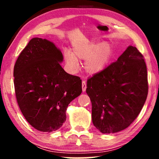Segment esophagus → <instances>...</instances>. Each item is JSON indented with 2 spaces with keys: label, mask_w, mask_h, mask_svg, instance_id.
<instances>
[{
  "label": "esophagus",
  "mask_w": 159,
  "mask_h": 159,
  "mask_svg": "<svg viewBox=\"0 0 159 159\" xmlns=\"http://www.w3.org/2000/svg\"><path fill=\"white\" fill-rule=\"evenodd\" d=\"M86 88H87V86H86V82L85 80H83L82 81V90L83 92H85V90H86Z\"/></svg>",
  "instance_id": "1"
}]
</instances>
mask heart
Here are the masks:
<instances>
[{"mask_svg":"<svg viewBox=\"0 0 159 159\" xmlns=\"http://www.w3.org/2000/svg\"><path fill=\"white\" fill-rule=\"evenodd\" d=\"M111 57V48L107 42L98 43L94 41L85 40L74 42L71 52L64 53V60L71 71H76L79 67V60L85 61V71L90 74L100 73L105 68Z\"/></svg>","mask_w":159,"mask_h":159,"instance_id":"obj_1","label":"heart"}]
</instances>
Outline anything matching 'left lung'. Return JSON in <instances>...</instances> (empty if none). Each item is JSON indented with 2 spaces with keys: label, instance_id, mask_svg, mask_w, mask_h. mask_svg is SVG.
Masks as SVG:
<instances>
[{
  "label": "left lung",
  "instance_id": "8db88e82",
  "mask_svg": "<svg viewBox=\"0 0 159 159\" xmlns=\"http://www.w3.org/2000/svg\"><path fill=\"white\" fill-rule=\"evenodd\" d=\"M86 93L92 103V120L104 134L128 128L147 99L148 80L144 57L130 45L116 62L88 80Z\"/></svg>",
  "mask_w": 159,
  "mask_h": 159
}]
</instances>
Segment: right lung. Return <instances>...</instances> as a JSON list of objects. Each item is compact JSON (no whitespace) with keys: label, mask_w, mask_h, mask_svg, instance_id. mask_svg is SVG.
<instances>
[{"label":"right lung","mask_w":159,"mask_h":159,"mask_svg":"<svg viewBox=\"0 0 159 159\" xmlns=\"http://www.w3.org/2000/svg\"><path fill=\"white\" fill-rule=\"evenodd\" d=\"M60 49L47 39L34 38L19 56L14 67L18 105L36 130L55 131L65 122L66 108L82 93L79 77L61 66Z\"/></svg>","instance_id":"right-lung-1"}]
</instances>
